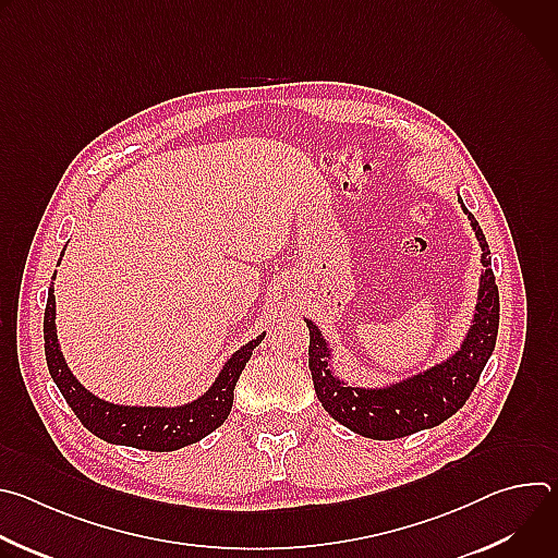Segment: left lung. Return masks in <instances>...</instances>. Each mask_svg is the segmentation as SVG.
<instances>
[{
    "label": "left lung",
    "mask_w": 558,
    "mask_h": 558,
    "mask_svg": "<svg viewBox=\"0 0 558 558\" xmlns=\"http://www.w3.org/2000/svg\"><path fill=\"white\" fill-rule=\"evenodd\" d=\"M463 214L482 247V274L476 289L472 320L459 342V349L446 360L415 375L379 386L349 384L333 371V347L313 320L308 327V368L315 395L325 411L349 430L368 439H397L433 426L454 415L470 397L488 364L499 333V289L490 267L486 235L474 216L457 196Z\"/></svg>",
    "instance_id": "left-lung-1"
}]
</instances>
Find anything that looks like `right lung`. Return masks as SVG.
<instances>
[{
	"label": "right lung",
	"instance_id": "obj_1",
	"mask_svg": "<svg viewBox=\"0 0 558 558\" xmlns=\"http://www.w3.org/2000/svg\"><path fill=\"white\" fill-rule=\"evenodd\" d=\"M63 258V252H61ZM59 258V263H61ZM57 274H52V280ZM57 304L54 287L48 289V302L44 313V349L46 364L52 381L61 390L63 400L74 411L93 435L108 444L132 446L141 450H179L196 444L214 433L227 417L233 404V388L250 362L254 349L263 342L265 331L233 351L220 366L216 379L196 400L179 407H128L104 400V397L88 390L70 371L57 338Z\"/></svg>",
	"mask_w": 558,
	"mask_h": 558
}]
</instances>
